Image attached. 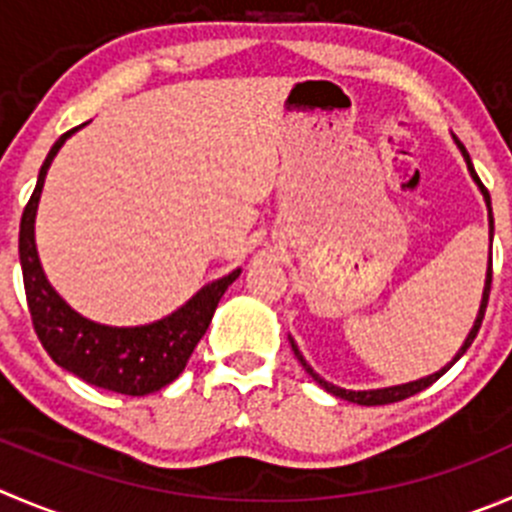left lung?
Here are the masks:
<instances>
[{
	"mask_svg": "<svg viewBox=\"0 0 512 512\" xmlns=\"http://www.w3.org/2000/svg\"><path fill=\"white\" fill-rule=\"evenodd\" d=\"M455 143H457V148H460L462 158H465V163H467V170H470L472 180H475V183H478V186H480V193H483L485 203H488V211H490V233H493V208H490V193H488V188H485L483 183H480L478 173H475V168H472V160H470V155H467L465 145H462L460 140H457V138H455ZM490 284H493V259H490V269H488V279H485L483 301H480L478 319H475V324H472V329H470V334H467L465 344H462V347H460V352L455 354V359H452V362L447 364V367H442L440 372L430 374V377H422V379H417V382H407V384H394V387H384V389H364V392H352V389L334 387V384H329V382H326V379H321L319 374H316L314 369H311L309 364H306V359L301 357V352H299V347H296V344H294V339H291V349H294V354H296V359H299V362H301V367H304L306 372L311 374V379H314L316 384H321V387H324L326 392H329V394H334V397H339V399H347V402H354V405H367V407H372V405H392V402H399V399H407V397H412V394L422 392V389H427V387H430L432 382H437V379H440L442 374H445L447 369H450L452 364H455L457 359H460L462 354H465L467 349H470L472 339L478 337V329H480V324H483L485 306H488V296H490Z\"/></svg>",
	"mask_w": 512,
	"mask_h": 512,
	"instance_id": "1",
	"label": "left lung"
}]
</instances>
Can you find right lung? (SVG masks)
<instances>
[{"instance_id": "1", "label": "right lung", "mask_w": 512, "mask_h": 512, "mask_svg": "<svg viewBox=\"0 0 512 512\" xmlns=\"http://www.w3.org/2000/svg\"><path fill=\"white\" fill-rule=\"evenodd\" d=\"M75 130H67L47 153L37 186L24 206L22 223H19V264H22L29 314H32L34 332L55 364L85 379L87 384L130 397H143L163 389L186 369L188 357L211 324L218 301L238 279L241 269L211 281L178 311L153 324L105 326L77 314L50 286L34 246V216H37L45 175L57 150Z\"/></svg>"}]
</instances>
